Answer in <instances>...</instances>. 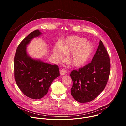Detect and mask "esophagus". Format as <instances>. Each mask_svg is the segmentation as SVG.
I'll return each instance as SVG.
<instances>
[{
    "instance_id": "obj_1",
    "label": "esophagus",
    "mask_w": 126,
    "mask_h": 126,
    "mask_svg": "<svg viewBox=\"0 0 126 126\" xmlns=\"http://www.w3.org/2000/svg\"><path fill=\"white\" fill-rule=\"evenodd\" d=\"M60 75H65L66 73V71L65 69H61V70H60Z\"/></svg>"
}]
</instances>
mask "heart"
<instances>
[{
  "mask_svg": "<svg viewBox=\"0 0 126 126\" xmlns=\"http://www.w3.org/2000/svg\"><path fill=\"white\" fill-rule=\"evenodd\" d=\"M93 51L92 44L84 38L77 36L68 37L60 45L54 48L53 53L59 59H63L65 53H72L70 61L72 65L79 67L84 65L89 60Z\"/></svg>",
  "mask_w": 126,
  "mask_h": 126,
  "instance_id": "1",
  "label": "heart"
}]
</instances>
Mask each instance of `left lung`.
<instances>
[{"instance_id":"1","label":"left lung","mask_w":126,"mask_h":126,"mask_svg":"<svg viewBox=\"0 0 126 126\" xmlns=\"http://www.w3.org/2000/svg\"><path fill=\"white\" fill-rule=\"evenodd\" d=\"M110 69L109 55L100 40L91 62L71 72L73 81L71 94L73 98L80 103L89 102L96 98L107 85Z\"/></svg>"}]
</instances>
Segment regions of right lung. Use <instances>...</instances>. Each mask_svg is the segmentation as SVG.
Instances as JSON below:
<instances>
[{
    "mask_svg": "<svg viewBox=\"0 0 126 126\" xmlns=\"http://www.w3.org/2000/svg\"><path fill=\"white\" fill-rule=\"evenodd\" d=\"M41 34L38 29L30 33L18 46L14 58L15 82L21 92L33 99L43 98L52 82L60 75L57 65L32 59L26 52V45Z\"/></svg>",
    "mask_w": 126,
    "mask_h": 126,
    "instance_id": "add662e5",
    "label": "right lung"
}]
</instances>
